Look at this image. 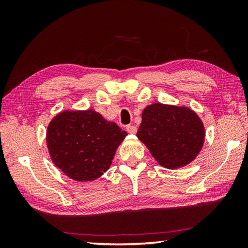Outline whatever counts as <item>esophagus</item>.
<instances>
[{"instance_id": "1", "label": "esophagus", "mask_w": 248, "mask_h": 248, "mask_svg": "<svg viewBox=\"0 0 248 248\" xmlns=\"http://www.w3.org/2000/svg\"><path fill=\"white\" fill-rule=\"evenodd\" d=\"M125 130H127L128 133L135 134L136 131H138V128H136L135 125H127V128H125Z\"/></svg>"}]
</instances>
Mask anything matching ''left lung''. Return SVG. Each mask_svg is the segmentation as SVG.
Segmentation results:
<instances>
[{
    "label": "left lung",
    "mask_w": 248,
    "mask_h": 248,
    "mask_svg": "<svg viewBox=\"0 0 248 248\" xmlns=\"http://www.w3.org/2000/svg\"><path fill=\"white\" fill-rule=\"evenodd\" d=\"M136 135L159 164L170 170L192 162L204 141L203 124L192 109L161 103L144 109Z\"/></svg>",
    "instance_id": "8db88e82"
}]
</instances>
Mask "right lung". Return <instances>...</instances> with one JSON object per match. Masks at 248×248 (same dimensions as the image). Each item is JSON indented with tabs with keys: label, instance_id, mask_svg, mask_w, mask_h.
<instances>
[{
	"label": "right lung",
	"instance_id": "obj_1",
	"mask_svg": "<svg viewBox=\"0 0 248 248\" xmlns=\"http://www.w3.org/2000/svg\"><path fill=\"white\" fill-rule=\"evenodd\" d=\"M93 109L62 112L51 121L46 144L54 164L76 181H92L107 171L127 136Z\"/></svg>",
	"mask_w": 248,
	"mask_h": 248
}]
</instances>
